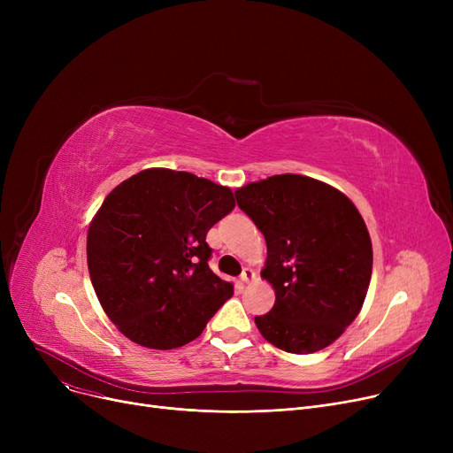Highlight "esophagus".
Wrapping results in <instances>:
<instances>
[{
	"mask_svg": "<svg viewBox=\"0 0 453 453\" xmlns=\"http://www.w3.org/2000/svg\"><path fill=\"white\" fill-rule=\"evenodd\" d=\"M255 279H257L255 272H253L251 268H244V272H242V275H241V280H242L244 284H250V282H253Z\"/></svg>",
	"mask_w": 453,
	"mask_h": 453,
	"instance_id": "obj_1",
	"label": "esophagus"
}]
</instances>
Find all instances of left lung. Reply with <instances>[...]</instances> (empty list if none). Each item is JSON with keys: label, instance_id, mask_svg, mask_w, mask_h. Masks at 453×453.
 <instances>
[{"label": "left lung", "instance_id": "8db88e82", "mask_svg": "<svg viewBox=\"0 0 453 453\" xmlns=\"http://www.w3.org/2000/svg\"><path fill=\"white\" fill-rule=\"evenodd\" d=\"M236 203L265 234L260 277L275 304L255 325L292 354L334 343L360 314L372 273V244L356 205L325 181L277 174L234 190Z\"/></svg>", "mask_w": 453, "mask_h": 453}]
</instances>
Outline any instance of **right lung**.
I'll list each match as a JSON object with an SVG mask.
<instances>
[{
	"instance_id": "1",
	"label": "right lung",
	"mask_w": 453,
	"mask_h": 453,
	"mask_svg": "<svg viewBox=\"0 0 453 453\" xmlns=\"http://www.w3.org/2000/svg\"><path fill=\"white\" fill-rule=\"evenodd\" d=\"M234 207L233 190L190 173L145 169L119 183L88 227V270L110 321L134 343L196 340L233 296L207 260V231Z\"/></svg>"
}]
</instances>
